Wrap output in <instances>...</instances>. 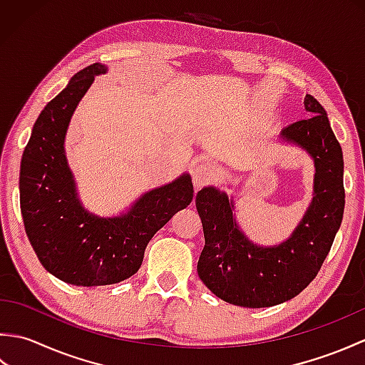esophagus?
I'll return each instance as SVG.
<instances>
[{
  "instance_id": "obj_1",
  "label": "esophagus",
  "mask_w": 365,
  "mask_h": 365,
  "mask_svg": "<svg viewBox=\"0 0 365 365\" xmlns=\"http://www.w3.org/2000/svg\"><path fill=\"white\" fill-rule=\"evenodd\" d=\"M191 177L196 188L204 187V185L210 182L213 177L212 166L208 165V163H197V165H195L191 169Z\"/></svg>"
}]
</instances>
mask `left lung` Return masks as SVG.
Masks as SVG:
<instances>
[{"instance_id":"8db88e82","label":"left lung","mask_w":365,"mask_h":365,"mask_svg":"<svg viewBox=\"0 0 365 365\" xmlns=\"http://www.w3.org/2000/svg\"><path fill=\"white\" fill-rule=\"evenodd\" d=\"M309 119L290 123L279 138L307 152L314 161L312 200L292 235L262 246L238 226L234 197L216 187L196 196L205 246L197 274L222 301L242 307H271L289 301L314 281L344 218V155L324 108L306 94Z\"/></svg>"}]
</instances>
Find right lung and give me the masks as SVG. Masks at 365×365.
I'll use <instances>...</instances> for the list:
<instances>
[{
  "label": "right lung",
  "mask_w": 365,
  "mask_h": 365,
  "mask_svg": "<svg viewBox=\"0 0 365 365\" xmlns=\"http://www.w3.org/2000/svg\"><path fill=\"white\" fill-rule=\"evenodd\" d=\"M96 63L75 73L38 114L20 166V207L29 243L43 268L72 285L125 281L139 269L150 238L192 200L190 174L139 196L127 212L98 216L81 204L66 157L68 123L94 78Z\"/></svg>",
  "instance_id": "obj_1"
}]
</instances>
